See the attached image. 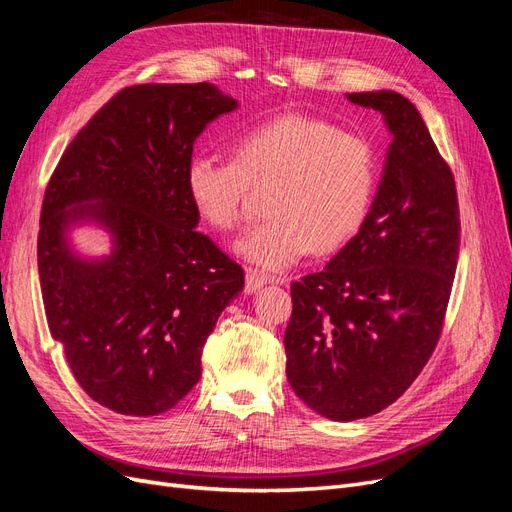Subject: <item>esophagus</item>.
Listing matches in <instances>:
<instances>
[{
    "label": "esophagus",
    "instance_id": "34e87169",
    "mask_svg": "<svg viewBox=\"0 0 512 512\" xmlns=\"http://www.w3.org/2000/svg\"><path fill=\"white\" fill-rule=\"evenodd\" d=\"M267 284H284V277H275V275L267 277L265 273H260L256 269H247V273H245V292L247 294H254Z\"/></svg>",
    "mask_w": 512,
    "mask_h": 512
}]
</instances>
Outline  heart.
<instances>
[{
  "label": "heart",
  "mask_w": 512,
  "mask_h": 512,
  "mask_svg": "<svg viewBox=\"0 0 512 512\" xmlns=\"http://www.w3.org/2000/svg\"><path fill=\"white\" fill-rule=\"evenodd\" d=\"M235 160L200 153L185 168L196 213L215 230L237 228L250 185L277 181L271 218L247 228L235 254L262 271H286L309 252L346 245L367 220L376 192V156L365 138L329 121L280 115L247 128Z\"/></svg>",
  "instance_id": "b5f03b06"
}]
</instances>
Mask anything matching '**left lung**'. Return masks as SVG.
Returning <instances> with one entry per match:
<instances>
[{
	"label": "left lung",
	"mask_w": 512,
	"mask_h": 512,
	"mask_svg": "<svg viewBox=\"0 0 512 512\" xmlns=\"http://www.w3.org/2000/svg\"><path fill=\"white\" fill-rule=\"evenodd\" d=\"M391 134L363 228L320 273L294 282L284 335L292 391L337 423L406 393L438 344L459 258V205L416 106L397 91L346 94Z\"/></svg>",
	"instance_id": "1"
}]
</instances>
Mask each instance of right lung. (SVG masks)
I'll list each match as a JSON object with an SVG mask.
<instances>
[{"instance_id": "obj_1", "label": "right lung", "mask_w": 512, "mask_h": 512, "mask_svg": "<svg viewBox=\"0 0 512 512\" xmlns=\"http://www.w3.org/2000/svg\"><path fill=\"white\" fill-rule=\"evenodd\" d=\"M239 102L211 83L136 85L102 106L44 192L38 273L46 322L83 391L156 416L200 380V354L243 290V269L207 235L185 190L196 138ZM79 225L105 232L83 253Z\"/></svg>"}]
</instances>
